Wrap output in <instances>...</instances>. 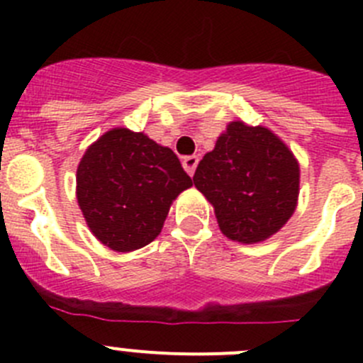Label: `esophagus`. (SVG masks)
<instances>
[{
  "mask_svg": "<svg viewBox=\"0 0 363 363\" xmlns=\"http://www.w3.org/2000/svg\"><path fill=\"white\" fill-rule=\"evenodd\" d=\"M196 164H199V158H196V156H186V158L182 160V167H184V170L188 172L191 177L196 170Z\"/></svg>",
  "mask_w": 363,
  "mask_h": 363,
  "instance_id": "34e87169",
  "label": "esophagus"
}]
</instances>
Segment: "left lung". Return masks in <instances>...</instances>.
I'll return each mask as SVG.
<instances>
[{"label": "left lung", "instance_id": "8db88e82", "mask_svg": "<svg viewBox=\"0 0 363 363\" xmlns=\"http://www.w3.org/2000/svg\"><path fill=\"white\" fill-rule=\"evenodd\" d=\"M193 181L214 207L223 235L256 244L294 216L300 164L272 130L232 121L199 163Z\"/></svg>", "mask_w": 363, "mask_h": 363}]
</instances>
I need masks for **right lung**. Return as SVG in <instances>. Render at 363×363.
Returning a JSON list of instances; mask_svg holds the SVG:
<instances>
[{
	"mask_svg": "<svg viewBox=\"0 0 363 363\" xmlns=\"http://www.w3.org/2000/svg\"><path fill=\"white\" fill-rule=\"evenodd\" d=\"M191 186L170 147L119 126L86 149L75 193L91 233L112 251L130 252L160 235L172 202Z\"/></svg>",
	"mask_w": 363,
	"mask_h": 363,
	"instance_id": "add662e5",
	"label": "right lung"
}]
</instances>
